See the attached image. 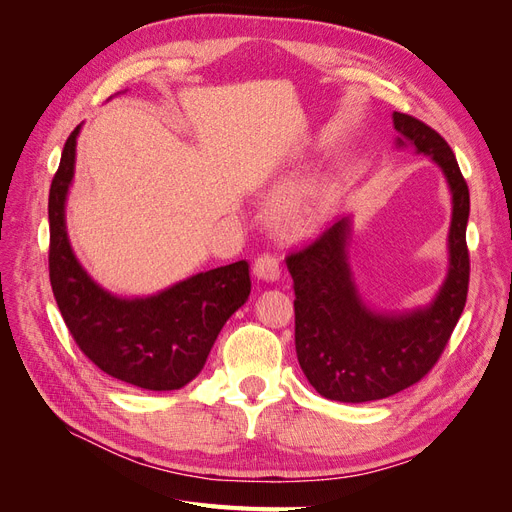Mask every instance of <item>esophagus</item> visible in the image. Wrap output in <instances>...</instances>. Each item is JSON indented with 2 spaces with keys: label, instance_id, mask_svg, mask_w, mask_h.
Returning a JSON list of instances; mask_svg holds the SVG:
<instances>
[{
  "label": "esophagus",
  "instance_id": "obj_1",
  "mask_svg": "<svg viewBox=\"0 0 512 512\" xmlns=\"http://www.w3.org/2000/svg\"><path fill=\"white\" fill-rule=\"evenodd\" d=\"M280 260H277L273 254H260L254 260V275L258 280H265V282H275L280 280Z\"/></svg>",
  "mask_w": 512,
  "mask_h": 512
}]
</instances>
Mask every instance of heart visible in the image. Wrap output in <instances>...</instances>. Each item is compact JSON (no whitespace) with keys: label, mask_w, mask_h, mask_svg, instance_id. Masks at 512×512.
I'll list each match as a JSON object with an SVG mask.
<instances>
[{"label":"heart","mask_w":512,"mask_h":512,"mask_svg":"<svg viewBox=\"0 0 512 512\" xmlns=\"http://www.w3.org/2000/svg\"><path fill=\"white\" fill-rule=\"evenodd\" d=\"M331 207V190L324 183L292 185L273 200L271 218L275 226L290 237H303L314 232Z\"/></svg>","instance_id":"1"}]
</instances>
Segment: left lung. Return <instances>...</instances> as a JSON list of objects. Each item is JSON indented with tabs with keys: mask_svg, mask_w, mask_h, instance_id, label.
<instances>
[{
	"mask_svg": "<svg viewBox=\"0 0 512 512\" xmlns=\"http://www.w3.org/2000/svg\"><path fill=\"white\" fill-rule=\"evenodd\" d=\"M393 126L399 132L397 147L414 145L429 156L442 168L453 194L451 265L436 299L408 314L369 309L348 265V218L286 258L297 297L294 346L299 365L322 397L344 404L391 397L425 378L444 352L468 299L470 190L455 153L436 130L412 115L393 113Z\"/></svg>",
	"mask_w": 512,
	"mask_h": 512,
	"instance_id": "1",
	"label": "left lung"
}]
</instances>
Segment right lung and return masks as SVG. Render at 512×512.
Here are the masks:
<instances>
[{"mask_svg": "<svg viewBox=\"0 0 512 512\" xmlns=\"http://www.w3.org/2000/svg\"><path fill=\"white\" fill-rule=\"evenodd\" d=\"M76 126L61 151L49 192V277L76 346L104 374L147 391H175L194 380L226 320L250 297L245 260L188 277L147 299H119L76 260L66 230Z\"/></svg>", "mask_w": 512, "mask_h": 512, "instance_id": "1", "label": "right lung"}]
</instances>
